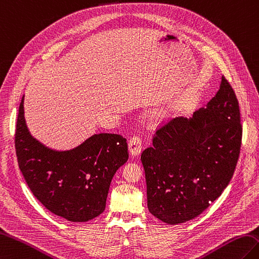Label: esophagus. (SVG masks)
Instances as JSON below:
<instances>
[{
  "label": "esophagus",
  "mask_w": 259,
  "mask_h": 259,
  "mask_svg": "<svg viewBox=\"0 0 259 259\" xmlns=\"http://www.w3.org/2000/svg\"><path fill=\"white\" fill-rule=\"evenodd\" d=\"M128 151L132 156H137L142 152V139L140 136H133L128 141Z\"/></svg>",
  "instance_id": "obj_1"
}]
</instances>
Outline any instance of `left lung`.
Here are the masks:
<instances>
[{"label":"left lung","mask_w":259,"mask_h":259,"mask_svg":"<svg viewBox=\"0 0 259 259\" xmlns=\"http://www.w3.org/2000/svg\"><path fill=\"white\" fill-rule=\"evenodd\" d=\"M242 135L238 101L223 76L205 108L171 119L143 151L149 212L170 225L202 214L231 182Z\"/></svg>","instance_id":"8db88e82"}]
</instances>
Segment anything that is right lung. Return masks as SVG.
Wrapping results in <instances>:
<instances>
[{
    "label": "right lung",
    "instance_id": "right-lung-1",
    "mask_svg": "<svg viewBox=\"0 0 259 259\" xmlns=\"http://www.w3.org/2000/svg\"><path fill=\"white\" fill-rule=\"evenodd\" d=\"M17 163L38 202L70 222H88L105 209L112 178L128 159L126 139L94 134L68 151L43 145L30 134L22 97L15 131Z\"/></svg>",
    "mask_w": 259,
    "mask_h": 259
}]
</instances>
